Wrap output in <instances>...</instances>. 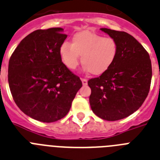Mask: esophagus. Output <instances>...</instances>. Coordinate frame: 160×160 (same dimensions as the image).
I'll use <instances>...</instances> for the list:
<instances>
[{
    "mask_svg": "<svg viewBox=\"0 0 160 160\" xmlns=\"http://www.w3.org/2000/svg\"><path fill=\"white\" fill-rule=\"evenodd\" d=\"M81 80H82V82L83 85H84V86L87 85V79H85V78H82Z\"/></svg>",
    "mask_w": 160,
    "mask_h": 160,
    "instance_id": "1",
    "label": "esophagus"
}]
</instances>
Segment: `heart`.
<instances>
[{"instance_id": "b5f03b06", "label": "heart", "mask_w": 160, "mask_h": 160, "mask_svg": "<svg viewBox=\"0 0 160 160\" xmlns=\"http://www.w3.org/2000/svg\"><path fill=\"white\" fill-rule=\"evenodd\" d=\"M64 65L69 69L77 68L82 56L84 69L93 75L104 73L114 63L118 53V43L114 38L103 37L90 31L75 34L71 43L64 42L59 50Z\"/></svg>"}]
</instances>
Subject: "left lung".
Masks as SVG:
<instances>
[{
  "mask_svg": "<svg viewBox=\"0 0 160 160\" xmlns=\"http://www.w3.org/2000/svg\"><path fill=\"white\" fill-rule=\"evenodd\" d=\"M100 30L117 41L118 53L104 73L88 81L90 105L102 119L118 121L133 114L145 101L152 77L151 61L146 49L131 35Z\"/></svg>",
  "mask_w": 160,
  "mask_h": 160,
  "instance_id": "obj_1",
  "label": "left lung"
}]
</instances>
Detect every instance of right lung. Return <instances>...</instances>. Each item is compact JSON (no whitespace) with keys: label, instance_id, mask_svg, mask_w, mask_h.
Returning <instances> with one entry per match:
<instances>
[{"label":"right lung","instance_id":"add662e5","mask_svg":"<svg viewBox=\"0 0 160 160\" xmlns=\"http://www.w3.org/2000/svg\"><path fill=\"white\" fill-rule=\"evenodd\" d=\"M63 31L55 27L33 31L20 42L9 61L8 82L15 103L41 122L65 117L82 86L60 57L67 38Z\"/></svg>","mask_w":160,"mask_h":160}]
</instances>
